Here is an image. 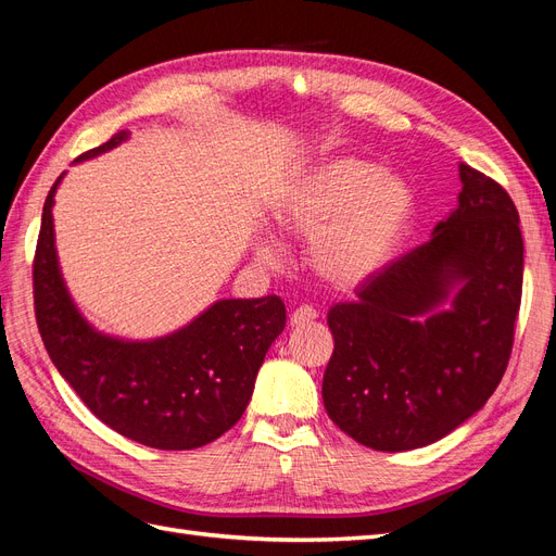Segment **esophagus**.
I'll list each match as a JSON object with an SVG mask.
<instances>
[{"instance_id": "obj_1", "label": "esophagus", "mask_w": 556, "mask_h": 556, "mask_svg": "<svg viewBox=\"0 0 556 556\" xmlns=\"http://www.w3.org/2000/svg\"><path fill=\"white\" fill-rule=\"evenodd\" d=\"M315 317H317V311H315L313 306L304 304V306H299V308H294V311H292V315H290V323H292L294 327H301V325H306V323H313Z\"/></svg>"}]
</instances>
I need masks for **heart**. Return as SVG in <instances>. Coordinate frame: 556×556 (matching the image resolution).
<instances>
[{"instance_id": "b5f03b06", "label": "heart", "mask_w": 556, "mask_h": 556, "mask_svg": "<svg viewBox=\"0 0 556 556\" xmlns=\"http://www.w3.org/2000/svg\"><path fill=\"white\" fill-rule=\"evenodd\" d=\"M413 208L408 185L376 164L336 157L301 178L285 206V227L311 237L315 271L333 285H357L382 266L394 250ZM260 257L276 260L274 245Z\"/></svg>"}]
</instances>
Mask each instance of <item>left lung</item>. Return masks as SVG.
Instances as JSON below:
<instances>
[{
	"instance_id": "1",
	"label": "left lung",
	"mask_w": 556,
	"mask_h": 556,
	"mask_svg": "<svg viewBox=\"0 0 556 556\" xmlns=\"http://www.w3.org/2000/svg\"><path fill=\"white\" fill-rule=\"evenodd\" d=\"M459 176V206L433 237L327 313L325 408L366 447L403 452L443 439L484 406L508 368L525 278L519 213L494 178L468 164ZM454 279L465 285L453 311L431 314Z\"/></svg>"
}]
</instances>
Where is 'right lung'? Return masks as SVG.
I'll use <instances>...</instances> for the list:
<instances>
[{
  "label": "right lung",
  "mask_w": 556,
  "mask_h": 556,
  "mask_svg": "<svg viewBox=\"0 0 556 556\" xmlns=\"http://www.w3.org/2000/svg\"><path fill=\"white\" fill-rule=\"evenodd\" d=\"M127 139L117 131L78 160ZM50 188L35 262V315L41 341L60 376L106 427L157 450H194L239 422L255 390L266 350L285 329L276 294L225 299L192 325L153 343H125L88 327L74 308L55 257Z\"/></svg>",
  "instance_id": "add662e5"
}]
</instances>
